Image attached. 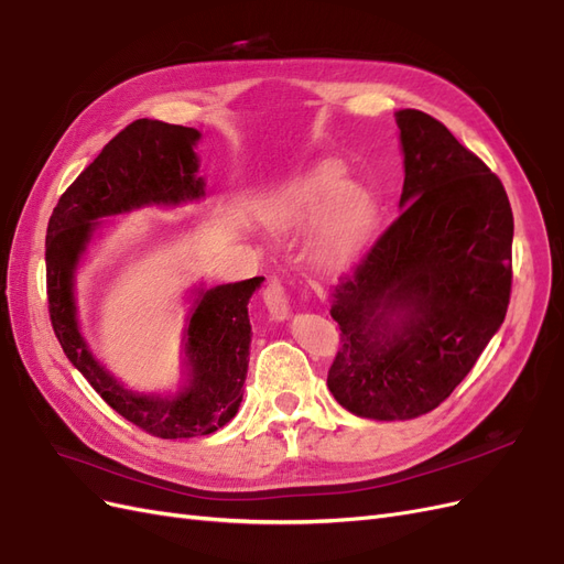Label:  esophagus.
Here are the masks:
<instances>
[{
    "label": "esophagus",
    "instance_id": "34e87169",
    "mask_svg": "<svg viewBox=\"0 0 564 564\" xmlns=\"http://www.w3.org/2000/svg\"><path fill=\"white\" fill-rule=\"evenodd\" d=\"M263 301L268 305V313L272 319H286L289 317V294L280 280H270L265 292H263Z\"/></svg>",
    "mask_w": 564,
    "mask_h": 564
}]
</instances>
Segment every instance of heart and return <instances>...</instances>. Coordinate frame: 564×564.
<instances>
[{
  "instance_id": "obj_1",
  "label": "heart",
  "mask_w": 564,
  "mask_h": 564,
  "mask_svg": "<svg viewBox=\"0 0 564 564\" xmlns=\"http://www.w3.org/2000/svg\"><path fill=\"white\" fill-rule=\"evenodd\" d=\"M324 215L311 245L313 261L324 270H340L355 261L377 224V202L360 185H348L336 166L268 197L261 207L265 224L280 230L303 228Z\"/></svg>"
}]
</instances>
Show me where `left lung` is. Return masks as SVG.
I'll list each match as a JSON object with an SVG mask.
<instances>
[{
  "label": "left lung",
  "instance_id": "left-lung-1",
  "mask_svg": "<svg viewBox=\"0 0 564 564\" xmlns=\"http://www.w3.org/2000/svg\"><path fill=\"white\" fill-rule=\"evenodd\" d=\"M400 216L340 278V348L327 386L373 421L429 414L503 324L513 282V212L497 174L421 110H398Z\"/></svg>",
  "mask_w": 564,
  "mask_h": 564
}]
</instances>
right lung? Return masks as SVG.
<instances>
[{"mask_svg":"<svg viewBox=\"0 0 564 564\" xmlns=\"http://www.w3.org/2000/svg\"><path fill=\"white\" fill-rule=\"evenodd\" d=\"M197 141V129L135 119L61 195L46 228L48 315L63 352L117 414L164 440L212 435L237 414L251 344L247 305L263 278L197 289L183 334L187 383L160 398L124 388L89 350L77 324L75 270L98 218L204 197Z\"/></svg>","mask_w":564,"mask_h":564,"instance_id":"1","label":"right lung"}]
</instances>
